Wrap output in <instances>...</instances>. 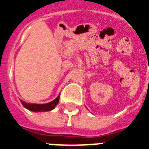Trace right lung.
Here are the masks:
<instances>
[{"instance_id": "1", "label": "right lung", "mask_w": 149, "mask_h": 149, "mask_svg": "<svg viewBox=\"0 0 149 149\" xmlns=\"http://www.w3.org/2000/svg\"><path fill=\"white\" fill-rule=\"evenodd\" d=\"M60 100V95L58 96L54 100H52L51 102L48 103V104H28L26 103L23 100H20L22 104L24 106V108L26 109L32 111H51L54 109L55 107L57 105Z\"/></svg>"}]
</instances>
